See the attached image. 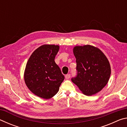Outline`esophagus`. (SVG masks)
<instances>
[{
    "label": "esophagus",
    "instance_id": "1",
    "mask_svg": "<svg viewBox=\"0 0 127 127\" xmlns=\"http://www.w3.org/2000/svg\"><path fill=\"white\" fill-rule=\"evenodd\" d=\"M65 78L66 79H69L70 77V74H66L65 75Z\"/></svg>",
    "mask_w": 127,
    "mask_h": 127
}]
</instances>
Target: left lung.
I'll list each match as a JSON object with an SVG mask.
<instances>
[{
  "label": "left lung",
  "instance_id": "left-lung-1",
  "mask_svg": "<svg viewBox=\"0 0 127 127\" xmlns=\"http://www.w3.org/2000/svg\"><path fill=\"white\" fill-rule=\"evenodd\" d=\"M76 76L71 80L86 95L100 91L107 83L111 74L108 60L101 51L93 46H76Z\"/></svg>",
  "mask_w": 127,
  "mask_h": 127
}]
</instances>
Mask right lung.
I'll use <instances>...</instances> for the list:
<instances>
[{
  "label": "right lung",
  "mask_w": 127,
  "mask_h": 127,
  "mask_svg": "<svg viewBox=\"0 0 127 127\" xmlns=\"http://www.w3.org/2000/svg\"><path fill=\"white\" fill-rule=\"evenodd\" d=\"M58 45H44L33 51L26 66V85L33 94L48 99L58 92L64 76L54 61Z\"/></svg>",
  "instance_id": "obj_1"
}]
</instances>
